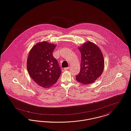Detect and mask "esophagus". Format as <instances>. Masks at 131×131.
I'll return each instance as SVG.
<instances>
[{"instance_id": "1", "label": "esophagus", "mask_w": 131, "mask_h": 131, "mask_svg": "<svg viewBox=\"0 0 131 131\" xmlns=\"http://www.w3.org/2000/svg\"><path fill=\"white\" fill-rule=\"evenodd\" d=\"M69 67H67V68H64V70H69Z\"/></svg>"}]
</instances>
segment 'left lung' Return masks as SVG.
I'll return each mask as SVG.
<instances>
[{
  "label": "left lung",
  "instance_id": "obj_1",
  "mask_svg": "<svg viewBox=\"0 0 131 131\" xmlns=\"http://www.w3.org/2000/svg\"><path fill=\"white\" fill-rule=\"evenodd\" d=\"M81 53L80 72L77 81L83 84L93 83L101 76L104 68L102 53L94 43L88 41L79 48Z\"/></svg>",
  "mask_w": 131,
  "mask_h": 131
}]
</instances>
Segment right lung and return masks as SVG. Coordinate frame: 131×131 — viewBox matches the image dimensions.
<instances>
[{"label": "right lung", "mask_w": 131, "mask_h": 131, "mask_svg": "<svg viewBox=\"0 0 131 131\" xmlns=\"http://www.w3.org/2000/svg\"><path fill=\"white\" fill-rule=\"evenodd\" d=\"M56 45L46 41L37 43L30 50L27 61L30 77L41 87L48 88L57 83L61 71L52 54Z\"/></svg>", "instance_id": "1"}]
</instances>
